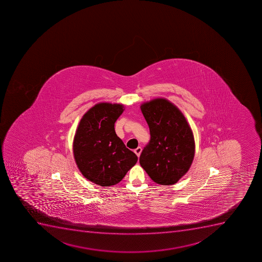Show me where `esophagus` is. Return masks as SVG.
<instances>
[{"label": "esophagus", "mask_w": 262, "mask_h": 262, "mask_svg": "<svg viewBox=\"0 0 262 262\" xmlns=\"http://www.w3.org/2000/svg\"><path fill=\"white\" fill-rule=\"evenodd\" d=\"M142 149L140 147H138L137 149H135V154L137 155L138 157H140V153H141Z\"/></svg>", "instance_id": "1"}]
</instances>
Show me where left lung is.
<instances>
[{"label":"left lung","instance_id":"1","mask_svg":"<svg viewBox=\"0 0 262 262\" xmlns=\"http://www.w3.org/2000/svg\"><path fill=\"white\" fill-rule=\"evenodd\" d=\"M140 109L150 134L140 155V165L155 183L176 184L193 162L195 144L192 129L181 111L166 99L144 103Z\"/></svg>","mask_w":262,"mask_h":262}]
</instances>
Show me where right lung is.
<instances>
[{"mask_svg": "<svg viewBox=\"0 0 262 262\" xmlns=\"http://www.w3.org/2000/svg\"><path fill=\"white\" fill-rule=\"evenodd\" d=\"M123 105L98 103L83 116L74 140L77 166L85 179L102 187L115 185L138 161L116 135V121Z\"/></svg>", "mask_w": 262, "mask_h": 262, "instance_id": "right-lung-1", "label": "right lung"}]
</instances>
